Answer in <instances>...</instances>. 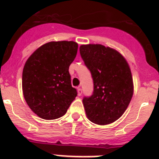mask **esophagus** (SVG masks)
Returning a JSON list of instances; mask_svg holds the SVG:
<instances>
[{
    "mask_svg": "<svg viewBox=\"0 0 159 159\" xmlns=\"http://www.w3.org/2000/svg\"><path fill=\"white\" fill-rule=\"evenodd\" d=\"M82 94V90L81 89V87H77V95L81 96Z\"/></svg>",
    "mask_w": 159,
    "mask_h": 159,
    "instance_id": "1",
    "label": "esophagus"
}]
</instances>
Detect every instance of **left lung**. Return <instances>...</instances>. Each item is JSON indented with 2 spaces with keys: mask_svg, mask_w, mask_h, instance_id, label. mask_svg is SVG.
Here are the masks:
<instances>
[{
  "mask_svg": "<svg viewBox=\"0 0 159 159\" xmlns=\"http://www.w3.org/2000/svg\"><path fill=\"white\" fill-rule=\"evenodd\" d=\"M80 54L90 69L94 92L82 100L87 118L106 125L124 114L133 94L131 69L118 51L102 44L80 46Z\"/></svg>",
  "mask_w": 159,
  "mask_h": 159,
  "instance_id": "obj_1",
  "label": "left lung"
}]
</instances>
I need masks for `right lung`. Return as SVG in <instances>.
<instances>
[{"instance_id":"right-lung-1","label":"right lung","mask_w":159,"mask_h":159,"mask_svg":"<svg viewBox=\"0 0 159 159\" xmlns=\"http://www.w3.org/2000/svg\"><path fill=\"white\" fill-rule=\"evenodd\" d=\"M77 48L73 41L48 42L26 61L22 71L24 98L40 118L55 120L63 116L77 95L69 72Z\"/></svg>"}]
</instances>
